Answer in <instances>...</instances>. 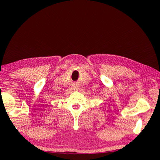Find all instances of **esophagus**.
<instances>
[{"instance_id": "esophagus-1", "label": "esophagus", "mask_w": 160, "mask_h": 160, "mask_svg": "<svg viewBox=\"0 0 160 160\" xmlns=\"http://www.w3.org/2000/svg\"><path fill=\"white\" fill-rule=\"evenodd\" d=\"M72 88H73V90H79V86H78L77 84H75L74 85H72Z\"/></svg>"}]
</instances>
